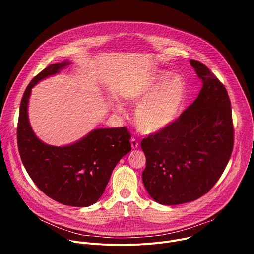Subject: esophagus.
Wrapping results in <instances>:
<instances>
[{
    "instance_id": "1",
    "label": "esophagus",
    "mask_w": 254,
    "mask_h": 254,
    "mask_svg": "<svg viewBox=\"0 0 254 254\" xmlns=\"http://www.w3.org/2000/svg\"><path fill=\"white\" fill-rule=\"evenodd\" d=\"M130 143H131V148L132 149H137L138 148V142H137V140L134 137H132L130 139Z\"/></svg>"
}]
</instances>
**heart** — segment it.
<instances>
[{
    "instance_id": "1",
    "label": "heart",
    "mask_w": 254,
    "mask_h": 254,
    "mask_svg": "<svg viewBox=\"0 0 254 254\" xmlns=\"http://www.w3.org/2000/svg\"><path fill=\"white\" fill-rule=\"evenodd\" d=\"M171 77L169 72L162 71L129 97L137 106L135 123L144 133H157L169 128L182 114L186 84L179 76Z\"/></svg>"
}]
</instances>
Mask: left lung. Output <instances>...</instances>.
Listing matches in <instances>:
<instances>
[{
  "label": "left lung",
  "mask_w": 254,
  "mask_h": 254,
  "mask_svg": "<svg viewBox=\"0 0 254 254\" xmlns=\"http://www.w3.org/2000/svg\"><path fill=\"white\" fill-rule=\"evenodd\" d=\"M202 88L195 101L169 128L141 140L146 169L141 179L162 205L197 200L219 180L231 157L234 129L224 85L209 68L190 60Z\"/></svg>",
  "instance_id": "obj_1"
}]
</instances>
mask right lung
<instances>
[{"instance_id":"obj_1","label":"right lung","mask_w":254,"mask_h":254,"mask_svg":"<svg viewBox=\"0 0 254 254\" xmlns=\"http://www.w3.org/2000/svg\"><path fill=\"white\" fill-rule=\"evenodd\" d=\"M71 64L54 63L27 86L20 105L17 128L22 163L33 182L45 195L67 206L88 207L101 197L119 161L130 152V133L125 127L97 128L63 147L50 146L34 133L28 119L32 88Z\"/></svg>"}]
</instances>
